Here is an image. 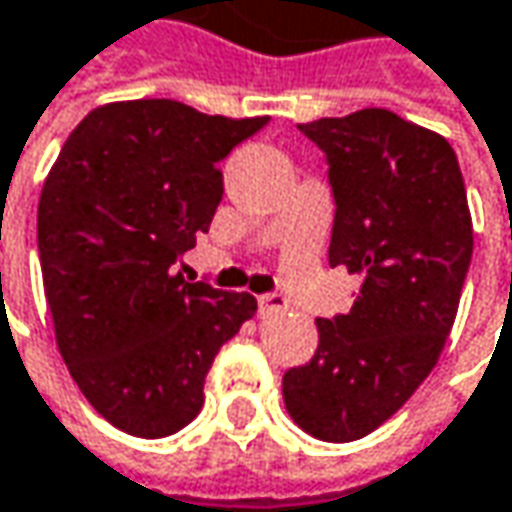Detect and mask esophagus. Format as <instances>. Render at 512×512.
I'll return each mask as SVG.
<instances>
[{
	"instance_id": "34e87169",
	"label": "esophagus",
	"mask_w": 512,
	"mask_h": 512,
	"mask_svg": "<svg viewBox=\"0 0 512 512\" xmlns=\"http://www.w3.org/2000/svg\"><path fill=\"white\" fill-rule=\"evenodd\" d=\"M281 310H286V298L281 292H269V295H260V298H257V313L263 318L275 316V313H281Z\"/></svg>"
}]
</instances>
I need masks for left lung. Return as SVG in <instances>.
I'll use <instances>...</instances> for the list:
<instances>
[{
  "mask_svg": "<svg viewBox=\"0 0 512 512\" xmlns=\"http://www.w3.org/2000/svg\"><path fill=\"white\" fill-rule=\"evenodd\" d=\"M298 130L330 165V266L362 286L350 313L316 318V356L286 371L284 403L307 435L347 443L400 411L437 365L472 260V217L449 141L397 112Z\"/></svg>",
  "mask_w": 512,
  "mask_h": 512,
  "instance_id": "8db88e82",
  "label": "left lung"
}]
</instances>
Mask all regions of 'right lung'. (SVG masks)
Returning <instances> with one entry per match:
<instances>
[{"instance_id":"obj_1","label":"right lung","mask_w":512,"mask_h":512,"mask_svg":"<svg viewBox=\"0 0 512 512\" xmlns=\"http://www.w3.org/2000/svg\"><path fill=\"white\" fill-rule=\"evenodd\" d=\"M147 98L92 109L37 208L54 336L92 408L133 437H167L205 403L220 347L255 316L249 292L188 284L176 260L223 199L220 162L266 127Z\"/></svg>"}]
</instances>
